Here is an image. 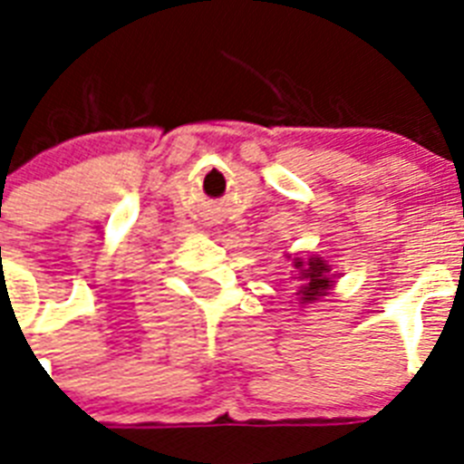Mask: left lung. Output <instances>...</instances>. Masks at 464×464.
Returning a JSON list of instances; mask_svg holds the SVG:
<instances>
[{
    "label": "left lung",
    "instance_id": "1",
    "mask_svg": "<svg viewBox=\"0 0 464 464\" xmlns=\"http://www.w3.org/2000/svg\"><path fill=\"white\" fill-rule=\"evenodd\" d=\"M296 269H301V276L298 279H304V286H301V301H315L317 296H324V291L330 289V265H324L323 257H310L308 265L304 267V262L298 257Z\"/></svg>",
    "mask_w": 464,
    "mask_h": 464
}]
</instances>
